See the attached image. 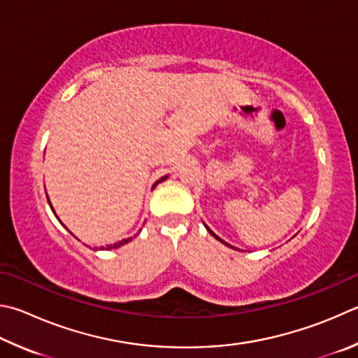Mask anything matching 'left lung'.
Masks as SVG:
<instances>
[{"label":"left lung","instance_id":"1","mask_svg":"<svg viewBox=\"0 0 358 358\" xmlns=\"http://www.w3.org/2000/svg\"><path fill=\"white\" fill-rule=\"evenodd\" d=\"M206 229H208V227H206ZM208 231H210V233H211V235H213L214 238H216V239H217V241H220V243H224V241H222V239H220V238H219L217 235H214V233H213V231H211L210 229H208ZM224 244H227V243H224ZM227 245H229V244H227ZM230 247H231V245H230Z\"/></svg>","mask_w":358,"mask_h":358}]
</instances>
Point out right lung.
<instances>
[{"mask_svg": "<svg viewBox=\"0 0 358 358\" xmlns=\"http://www.w3.org/2000/svg\"><path fill=\"white\" fill-rule=\"evenodd\" d=\"M167 177H162L161 180H158L157 183H155L153 186H157L158 183H161V181H164ZM48 203H50V200H48ZM50 206H51V203H50ZM51 210H53V206H51ZM55 213V211H53ZM131 241V238H128V239H123V241H119V243H115V244H111V245H106V247H100V250H109V249H117V247H120V245H123V244H127V243H129Z\"/></svg>", "mask_w": 358, "mask_h": 358, "instance_id": "right-lung-1", "label": "right lung"}]
</instances>
